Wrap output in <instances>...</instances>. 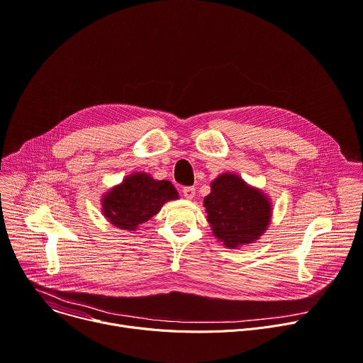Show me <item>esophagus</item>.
Returning <instances> with one entry per match:
<instances>
[{"instance_id":"obj_1","label":"esophagus","mask_w":363,"mask_h":363,"mask_svg":"<svg viewBox=\"0 0 363 363\" xmlns=\"http://www.w3.org/2000/svg\"><path fill=\"white\" fill-rule=\"evenodd\" d=\"M182 194H184L185 199L192 200L194 196H195V188H194V186H184V188H182Z\"/></svg>"}]
</instances>
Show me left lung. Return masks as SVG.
Wrapping results in <instances>:
<instances>
[{
    "label": "left lung",
    "instance_id": "left-lung-1",
    "mask_svg": "<svg viewBox=\"0 0 363 363\" xmlns=\"http://www.w3.org/2000/svg\"><path fill=\"white\" fill-rule=\"evenodd\" d=\"M204 206L214 236L232 249L257 240L271 218L267 196L232 174L220 175L211 184Z\"/></svg>",
    "mask_w": 363,
    "mask_h": 363
}]
</instances>
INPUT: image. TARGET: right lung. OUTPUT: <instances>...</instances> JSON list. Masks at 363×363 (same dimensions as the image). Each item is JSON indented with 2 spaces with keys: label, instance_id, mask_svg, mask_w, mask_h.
<instances>
[{
  "label": "right lung",
  "instance_id": "add662e5",
  "mask_svg": "<svg viewBox=\"0 0 363 363\" xmlns=\"http://www.w3.org/2000/svg\"><path fill=\"white\" fill-rule=\"evenodd\" d=\"M177 199L178 192L169 181H155L147 174H135L104 196L103 213L118 228L135 230L157 214L164 203Z\"/></svg>",
  "mask_w": 363,
  "mask_h": 363
}]
</instances>
